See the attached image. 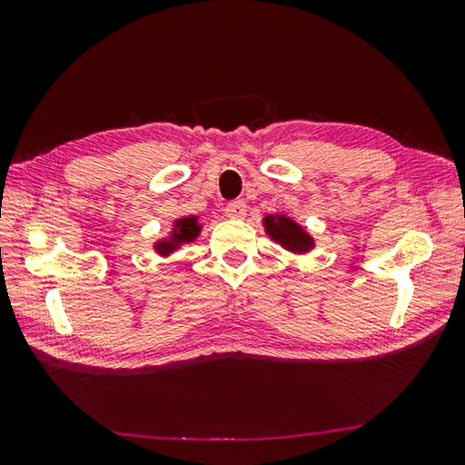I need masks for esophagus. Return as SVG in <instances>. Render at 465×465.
<instances>
[{"instance_id":"1","label":"esophagus","mask_w":465,"mask_h":465,"mask_svg":"<svg viewBox=\"0 0 465 465\" xmlns=\"http://www.w3.org/2000/svg\"><path fill=\"white\" fill-rule=\"evenodd\" d=\"M225 215L232 217V219H243L246 217V203L243 201H232L225 204Z\"/></svg>"}]
</instances>
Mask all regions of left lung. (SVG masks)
I'll use <instances>...</instances> for the list:
<instances>
[{"label":"left lung","mask_w":465,"mask_h":465,"mask_svg":"<svg viewBox=\"0 0 465 465\" xmlns=\"http://www.w3.org/2000/svg\"><path fill=\"white\" fill-rule=\"evenodd\" d=\"M264 227L274 242H279L282 248L291 252H308L313 248L312 235L285 215H266Z\"/></svg>","instance_id":"left-lung-1"}]
</instances>
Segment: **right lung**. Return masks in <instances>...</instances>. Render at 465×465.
<instances>
[{
    "mask_svg": "<svg viewBox=\"0 0 465 465\" xmlns=\"http://www.w3.org/2000/svg\"><path fill=\"white\" fill-rule=\"evenodd\" d=\"M201 223H199V217H183V219H176L174 222V230H172V235L168 240H162L155 243V252L157 254L166 256L170 252H174L180 243H186V242H193L196 235L201 233Z\"/></svg>",
    "mask_w": 465,
    "mask_h": 465,
    "instance_id": "right-lung-1",
    "label": "right lung"
}]
</instances>
